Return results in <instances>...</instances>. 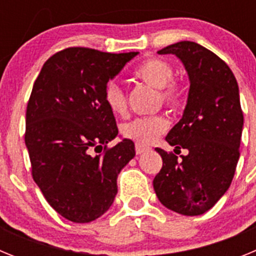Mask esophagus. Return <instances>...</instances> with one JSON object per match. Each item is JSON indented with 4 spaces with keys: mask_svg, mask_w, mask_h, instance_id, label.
<instances>
[{
    "mask_svg": "<svg viewBox=\"0 0 256 256\" xmlns=\"http://www.w3.org/2000/svg\"><path fill=\"white\" fill-rule=\"evenodd\" d=\"M148 150H150V148H148V146H144V144H136V154H137V155H142V154L148 152Z\"/></svg>",
    "mask_w": 256,
    "mask_h": 256,
    "instance_id": "esophagus-1",
    "label": "esophagus"
}]
</instances>
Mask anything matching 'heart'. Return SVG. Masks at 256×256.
I'll return each mask as SVG.
<instances>
[{
    "instance_id": "1",
    "label": "heart",
    "mask_w": 256,
    "mask_h": 256,
    "mask_svg": "<svg viewBox=\"0 0 256 256\" xmlns=\"http://www.w3.org/2000/svg\"><path fill=\"white\" fill-rule=\"evenodd\" d=\"M134 76L146 84L160 90L162 98L168 106H178L182 101V91L173 83L174 69L169 62L162 58H148L134 70ZM104 98L108 110L115 115L126 112V97L119 86L114 82L108 83L104 92ZM168 128V122L162 116L137 118L122 126V133L126 138L140 144H148L155 141Z\"/></svg>"
}]
</instances>
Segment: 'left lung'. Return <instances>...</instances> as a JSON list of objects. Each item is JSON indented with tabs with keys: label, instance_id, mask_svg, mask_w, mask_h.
<instances>
[{
	"label": "left lung",
	"instance_id": "1",
	"mask_svg": "<svg viewBox=\"0 0 256 256\" xmlns=\"http://www.w3.org/2000/svg\"><path fill=\"white\" fill-rule=\"evenodd\" d=\"M158 54L177 56L188 74L186 108L165 137L176 150L188 154L180 159L155 148L162 168L154 178V190L169 210L201 216L230 188L240 159L244 115L238 84L224 61L195 42L182 40Z\"/></svg>",
	"mask_w": 256,
	"mask_h": 256
}]
</instances>
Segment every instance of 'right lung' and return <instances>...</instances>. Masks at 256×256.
Listing matches in <instances>:
<instances>
[{"label":"right lung","instance_id":"1","mask_svg":"<svg viewBox=\"0 0 256 256\" xmlns=\"http://www.w3.org/2000/svg\"><path fill=\"white\" fill-rule=\"evenodd\" d=\"M137 55L70 47L51 56L36 79L26 116L32 174L47 202L68 220L88 223L108 212L118 174L134 158L128 138L106 148L118 128L104 92ZM97 148L104 152L94 156Z\"/></svg>","mask_w":256,"mask_h":256}]
</instances>
